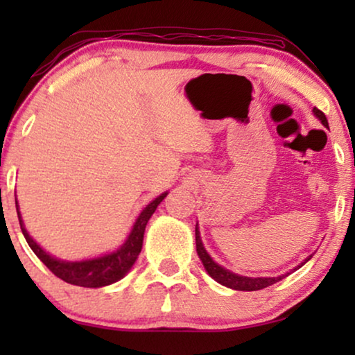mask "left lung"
<instances>
[{
    "mask_svg": "<svg viewBox=\"0 0 355 355\" xmlns=\"http://www.w3.org/2000/svg\"><path fill=\"white\" fill-rule=\"evenodd\" d=\"M313 113L320 121H322L323 125H327L328 128V119H327V116H324L323 111H320L318 108H313ZM196 247H197V254H198V257H200L202 263H203V266H205V270L208 271V275H210L215 281H218L220 284L226 286V288H231L236 291H259V289L268 288V286L278 283V281L284 278V276H278V278H247V276H239V275H234V273H231V271L225 270L223 266L215 263V261L211 260V257L207 254V250L203 249L198 227H196ZM310 257L305 261H309Z\"/></svg>",
    "mask_w": 355,
    "mask_h": 355,
    "instance_id": "8db88e82",
    "label": "left lung"
}]
</instances>
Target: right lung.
Instances as JSON below:
<instances>
[{
	"label": "right lung",
	"instance_id": "add662e5",
	"mask_svg": "<svg viewBox=\"0 0 355 355\" xmlns=\"http://www.w3.org/2000/svg\"><path fill=\"white\" fill-rule=\"evenodd\" d=\"M164 197H166V192L155 198L152 203H148L147 208L140 213L132 231H130L128 241L124 242L119 250H116L110 255L100 257V259L85 261H61L48 255L46 252L42 250L40 245H37V242L27 234L26 227L22 225L21 215H19L17 203L16 208L19 225H21L22 234L26 237L27 244L31 245L33 254L46 265V268L50 270L53 275L61 278L62 281H66V283L82 286V288H101V286H108L116 283V281H119L130 270L134 261L137 260L140 250H142L145 226H147L150 216L153 215L157 207L159 205V202H162Z\"/></svg>",
	"mask_w": 355,
	"mask_h": 355
}]
</instances>
